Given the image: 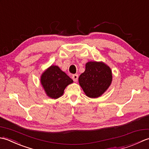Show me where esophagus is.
<instances>
[{
	"mask_svg": "<svg viewBox=\"0 0 149 149\" xmlns=\"http://www.w3.org/2000/svg\"><path fill=\"white\" fill-rule=\"evenodd\" d=\"M72 79L74 80V82H77L78 80V75L77 74H74L72 75Z\"/></svg>",
	"mask_w": 149,
	"mask_h": 149,
	"instance_id": "esophagus-1",
	"label": "esophagus"
}]
</instances>
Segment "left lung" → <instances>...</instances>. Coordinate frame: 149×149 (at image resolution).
<instances>
[{"label":"left lung","mask_w":149,"mask_h":149,"mask_svg":"<svg viewBox=\"0 0 149 149\" xmlns=\"http://www.w3.org/2000/svg\"><path fill=\"white\" fill-rule=\"evenodd\" d=\"M112 81V73L109 66L103 63L90 61L86 70L79 77V83L85 94L97 98L105 92Z\"/></svg>","instance_id":"obj_1"}]
</instances>
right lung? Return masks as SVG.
Listing matches in <instances>:
<instances>
[{
    "label": "right lung",
    "mask_w": 149,
    "mask_h": 149,
    "mask_svg": "<svg viewBox=\"0 0 149 149\" xmlns=\"http://www.w3.org/2000/svg\"><path fill=\"white\" fill-rule=\"evenodd\" d=\"M73 83L64 72L58 66H51L43 72L41 83L47 95L52 99H58L64 92L66 86Z\"/></svg>",
    "instance_id": "1"
}]
</instances>
